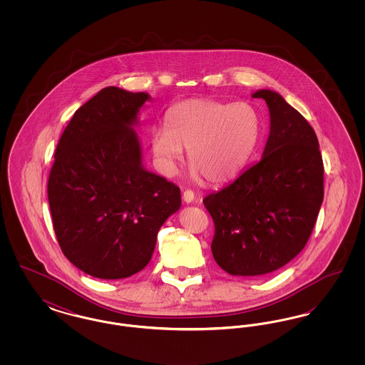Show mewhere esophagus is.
Returning a JSON list of instances; mask_svg holds the SVG:
<instances>
[{
  "mask_svg": "<svg viewBox=\"0 0 365 365\" xmlns=\"http://www.w3.org/2000/svg\"><path fill=\"white\" fill-rule=\"evenodd\" d=\"M194 192L191 190H186L183 192V201L186 202V204H191V202H194Z\"/></svg>",
  "mask_w": 365,
  "mask_h": 365,
  "instance_id": "1",
  "label": "esophagus"
}]
</instances>
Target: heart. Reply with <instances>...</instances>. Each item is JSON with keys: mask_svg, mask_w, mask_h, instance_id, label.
<instances>
[{"mask_svg": "<svg viewBox=\"0 0 365 365\" xmlns=\"http://www.w3.org/2000/svg\"><path fill=\"white\" fill-rule=\"evenodd\" d=\"M167 127L150 134L157 168L174 176L187 149L190 176L222 185L242 173L256 152L261 133L259 112L247 103L191 98L165 115Z\"/></svg>", "mask_w": 365, "mask_h": 365, "instance_id": "1", "label": "heart"}]
</instances>
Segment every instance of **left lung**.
<instances>
[{"instance_id": "left-lung-1", "label": "left lung", "mask_w": 365, "mask_h": 365, "mask_svg": "<svg viewBox=\"0 0 365 365\" xmlns=\"http://www.w3.org/2000/svg\"><path fill=\"white\" fill-rule=\"evenodd\" d=\"M269 110L262 156L204 198L213 223L212 255L234 277L274 272L304 249L323 202V160L309 123L279 93L252 94Z\"/></svg>"}]
</instances>
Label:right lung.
<instances>
[{"label":"right lung","instance_id":"add662e5","mask_svg":"<svg viewBox=\"0 0 365 365\" xmlns=\"http://www.w3.org/2000/svg\"><path fill=\"white\" fill-rule=\"evenodd\" d=\"M152 97L100 90L72 116L48 183L53 227L64 256L94 278L134 275L152 259L157 234L180 208V190L148 171L137 133Z\"/></svg>","mask_w":365,"mask_h":365}]
</instances>
